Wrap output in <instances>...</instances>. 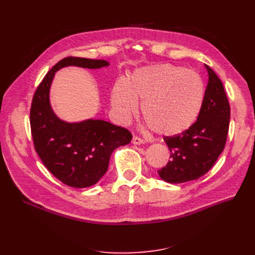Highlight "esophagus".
Returning <instances> with one entry per match:
<instances>
[{
  "instance_id": "esophagus-1",
  "label": "esophagus",
  "mask_w": 255,
  "mask_h": 255,
  "mask_svg": "<svg viewBox=\"0 0 255 255\" xmlns=\"http://www.w3.org/2000/svg\"><path fill=\"white\" fill-rule=\"evenodd\" d=\"M132 143H133V144H141V143H144V140L141 139V138L138 137V136H133V138H132Z\"/></svg>"
}]
</instances>
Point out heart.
<instances>
[{"label": "heart", "instance_id": "obj_1", "mask_svg": "<svg viewBox=\"0 0 255 255\" xmlns=\"http://www.w3.org/2000/svg\"><path fill=\"white\" fill-rule=\"evenodd\" d=\"M206 99V85L198 73L172 64L140 67L128 79L113 87L112 106L121 122L127 124L138 111L146 125L163 136L188 130L197 120Z\"/></svg>", "mask_w": 255, "mask_h": 255}]
</instances>
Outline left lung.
<instances>
[{
  "instance_id": "left-lung-1",
  "label": "left lung",
  "mask_w": 255,
  "mask_h": 255,
  "mask_svg": "<svg viewBox=\"0 0 255 255\" xmlns=\"http://www.w3.org/2000/svg\"><path fill=\"white\" fill-rule=\"evenodd\" d=\"M206 99L196 122L181 134L164 137L170 151L166 166L158 170L163 181L180 184L197 180L222 153L230 126L231 107L220 78L208 65Z\"/></svg>"
}]
</instances>
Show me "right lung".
<instances>
[{"mask_svg": "<svg viewBox=\"0 0 255 255\" xmlns=\"http://www.w3.org/2000/svg\"><path fill=\"white\" fill-rule=\"evenodd\" d=\"M69 66L100 69L110 63L74 57L58 62L35 92L30 123L36 152L46 168L62 183L86 188L99 182L109 168L112 153L128 144L132 135L127 129L104 120L70 123L56 115L50 104V87L56 72Z\"/></svg>", "mask_w": 255, "mask_h": 255, "instance_id": "right-lung-1", "label": "right lung"}]
</instances>
